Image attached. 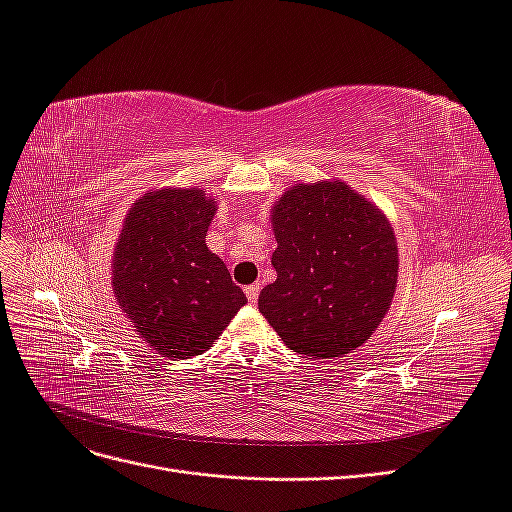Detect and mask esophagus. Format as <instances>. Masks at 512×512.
Instances as JSON below:
<instances>
[{
  "mask_svg": "<svg viewBox=\"0 0 512 512\" xmlns=\"http://www.w3.org/2000/svg\"><path fill=\"white\" fill-rule=\"evenodd\" d=\"M258 294H260V284L245 286V297H247V301H250V305H256Z\"/></svg>",
  "mask_w": 512,
  "mask_h": 512,
  "instance_id": "34e87169",
  "label": "esophagus"
}]
</instances>
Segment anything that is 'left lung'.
Segmentation results:
<instances>
[{"label":"left lung","mask_w":512,"mask_h":512,"mask_svg":"<svg viewBox=\"0 0 512 512\" xmlns=\"http://www.w3.org/2000/svg\"><path fill=\"white\" fill-rule=\"evenodd\" d=\"M277 280L260 314L312 359L344 356L371 337L393 303L397 239L386 215L348 183H294L271 209Z\"/></svg>","instance_id":"obj_1"}]
</instances>
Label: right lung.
Returning a JSON list of instances; mask_svg holds the SVG:
<instances>
[{
    "instance_id": "add662e5",
    "label": "right lung",
    "mask_w": 512,
    "mask_h": 512,
    "mask_svg": "<svg viewBox=\"0 0 512 512\" xmlns=\"http://www.w3.org/2000/svg\"><path fill=\"white\" fill-rule=\"evenodd\" d=\"M218 198L200 188H160L132 203L113 252V292L153 350L203 354L247 303L205 239Z\"/></svg>"
}]
</instances>
